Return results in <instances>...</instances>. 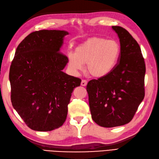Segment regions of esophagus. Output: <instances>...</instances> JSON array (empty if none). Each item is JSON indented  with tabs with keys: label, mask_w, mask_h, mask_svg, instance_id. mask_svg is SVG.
<instances>
[{
	"label": "esophagus",
	"mask_w": 159,
	"mask_h": 159,
	"mask_svg": "<svg viewBox=\"0 0 159 159\" xmlns=\"http://www.w3.org/2000/svg\"><path fill=\"white\" fill-rule=\"evenodd\" d=\"M87 84H88V81L86 80H83L81 82V85H82V86H86Z\"/></svg>",
	"instance_id": "1"
}]
</instances>
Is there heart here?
<instances>
[{"mask_svg": "<svg viewBox=\"0 0 159 159\" xmlns=\"http://www.w3.org/2000/svg\"><path fill=\"white\" fill-rule=\"evenodd\" d=\"M121 48L115 40L93 37L81 43L75 52L67 54V65L75 73L81 71L87 63L88 74L96 78L108 75L119 61Z\"/></svg>", "mask_w": 159, "mask_h": 159, "instance_id": "b5f03b06", "label": "heart"}]
</instances>
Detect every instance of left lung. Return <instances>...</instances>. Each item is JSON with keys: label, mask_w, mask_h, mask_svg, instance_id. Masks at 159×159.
I'll return each instance as SVG.
<instances>
[{"label": "left lung", "mask_w": 159, "mask_h": 159, "mask_svg": "<svg viewBox=\"0 0 159 159\" xmlns=\"http://www.w3.org/2000/svg\"><path fill=\"white\" fill-rule=\"evenodd\" d=\"M111 28L120 43L119 61L108 75L89 81L86 87L93 120L106 128L130 122L144 97L146 67L140 46L125 29Z\"/></svg>", "instance_id": "1"}]
</instances>
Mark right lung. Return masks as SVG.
I'll return each mask as SVG.
<instances>
[{"label": "right lung", "mask_w": 159, "mask_h": 159, "mask_svg": "<svg viewBox=\"0 0 159 159\" xmlns=\"http://www.w3.org/2000/svg\"><path fill=\"white\" fill-rule=\"evenodd\" d=\"M68 34L60 30L35 31L16 48L9 72L11 102L33 130L51 131L61 126L71 93L80 85V79L62 71L67 57L60 51Z\"/></svg>", "instance_id": "obj_1"}]
</instances>
